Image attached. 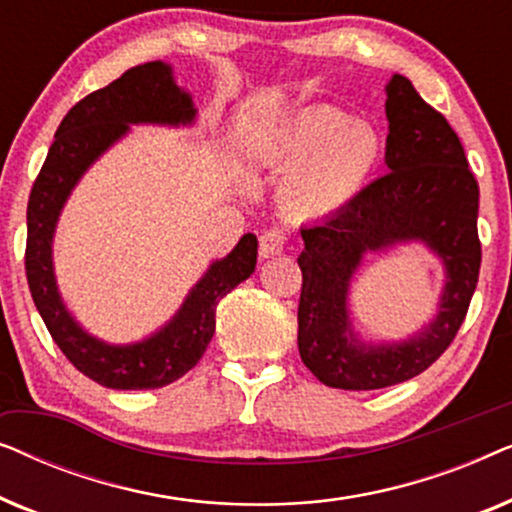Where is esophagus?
Instances as JSON below:
<instances>
[{
	"label": "esophagus",
	"instance_id": "34e87169",
	"mask_svg": "<svg viewBox=\"0 0 512 512\" xmlns=\"http://www.w3.org/2000/svg\"><path fill=\"white\" fill-rule=\"evenodd\" d=\"M286 237L279 230H268L261 235V244H258V256L261 258H275L284 251Z\"/></svg>",
	"mask_w": 512,
	"mask_h": 512
}]
</instances>
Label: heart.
I'll return each mask as SVG.
<instances>
[{"label": "heart", "instance_id": "heart-1", "mask_svg": "<svg viewBox=\"0 0 512 512\" xmlns=\"http://www.w3.org/2000/svg\"><path fill=\"white\" fill-rule=\"evenodd\" d=\"M261 156L286 170L284 207L296 219L319 221L361 198L382 160V137L340 109L305 107L270 130Z\"/></svg>", "mask_w": 512, "mask_h": 512}]
</instances>
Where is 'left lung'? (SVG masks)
Returning <instances> with one entry per match:
<instances>
[{"label":"left lung","instance_id":"obj_1","mask_svg":"<svg viewBox=\"0 0 512 512\" xmlns=\"http://www.w3.org/2000/svg\"><path fill=\"white\" fill-rule=\"evenodd\" d=\"M389 174L345 212L300 228L298 352L326 387L384 389L424 373L457 335L480 272L478 181L457 132L401 74L384 88ZM419 243L444 265L437 314L398 341H366L348 296L366 255Z\"/></svg>","mask_w":512,"mask_h":512}]
</instances>
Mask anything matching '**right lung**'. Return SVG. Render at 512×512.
<instances>
[{"label":"right lung","instance_id":"1","mask_svg":"<svg viewBox=\"0 0 512 512\" xmlns=\"http://www.w3.org/2000/svg\"><path fill=\"white\" fill-rule=\"evenodd\" d=\"M193 95L174 79L170 62L153 60L83 97L62 118L27 202L25 270L32 300L55 345L76 370L109 389H158L186 375L212 340L216 305L256 268L254 233L223 258H214L186 293L179 310L156 331L132 342H107L90 333L62 298L53 240L62 209L90 167L132 132L130 125L193 128Z\"/></svg>","mask_w":512,"mask_h":512}]
</instances>
